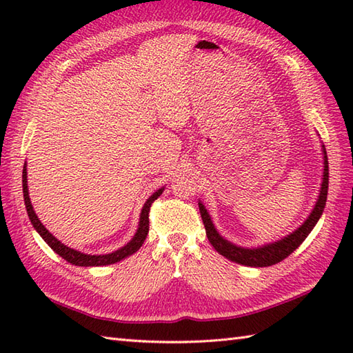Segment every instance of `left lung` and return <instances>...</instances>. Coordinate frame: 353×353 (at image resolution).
Instances as JSON below:
<instances>
[{
	"instance_id": "obj_1",
	"label": "left lung",
	"mask_w": 353,
	"mask_h": 353,
	"mask_svg": "<svg viewBox=\"0 0 353 353\" xmlns=\"http://www.w3.org/2000/svg\"><path fill=\"white\" fill-rule=\"evenodd\" d=\"M327 185H329V167H327V154H326V150L323 147V182H321L317 203H316V206H314L312 212L310 214L308 219L305 220L302 226L296 229L292 234L287 235L276 243H270V244H265L262 247H256V249H244V247L235 245L230 241H228V239H224L219 234V232H216L215 226L212 224L211 216H209V214L206 211V208L199 201L201 220H203L205 229H206V236L209 239V243H211L214 249L220 254H223L224 258H228L232 262H236V264L247 265V267L274 265V264H277V262H281L285 258H288L290 254L305 241V238L311 234V230L317 224V221L321 216V214H323V209L326 206Z\"/></svg>"
}]
</instances>
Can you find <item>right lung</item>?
<instances>
[{"label":"right lung","mask_w":353,"mask_h":353,"mask_svg":"<svg viewBox=\"0 0 353 353\" xmlns=\"http://www.w3.org/2000/svg\"><path fill=\"white\" fill-rule=\"evenodd\" d=\"M22 192H24V201H26V208H27V214L28 219L32 221L33 228L36 229L37 234L42 236V239L47 243L52 250H54L59 256H62L63 259H66L70 264L79 265V267H100V265H109V264H115V262L121 261L127 256H130L134 252L139 250V247L144 244L145 238L148 235V212L150 208H152L153 201L161 196L163 192V188L157 190L152 197H150L144 208L141 211V216H139V224H138V230L134 236L130 239V243H127L121 249H118L114 253H108V254H86L71 249V247L62 244L56 236H52L50 232L47 230V228L43 226L41 223V220L37 219L36 212L33 211L32 201H30V196H28V186H27V167L24 163V170H22Z\"/></svg>","instance_id":"add662e5"}]
</instances>
